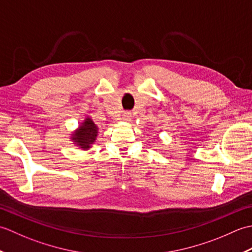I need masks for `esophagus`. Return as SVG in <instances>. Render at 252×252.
<instances>
[{"instance_id": "obj_1", "label": "esophagus", "mask_w": 252, "mask_h": 252, "mask_svg": "<svg viewBox=\"0 0 252 252\" xmlns=\"http://www.w3.org/2000/svg\"><path fill=\"white\" fill-rule=\"evenodd\" d=\"M131 119H132V114L130 111H125L122 114V120L123 121H126V122H129V121H131Z\"/></svg>"}]
</instances>
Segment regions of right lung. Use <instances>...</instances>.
<instances>
[{
    "label": "right lung",
    "instance_id": "obj_1",
    "mask_svg": "<svg viewBox=\"0 0 252 252\" xmlns=\"http://www.w3.org/2000/svg\"><path fill=\"white\" fill-rule=\"evenodd\" d=\"M97 134L98 126L90 117H87L78 129L72 133L70 140H72L74 145H77L80 149L88 151L95 143Z\"/></svg>",
    "mask_w": 252,
    "mask_h": 252
}]
</instances>
